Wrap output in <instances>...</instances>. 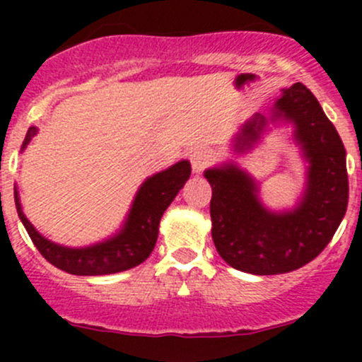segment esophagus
Segmentation results:
<instances>
[{
	"label": "esophagus",
	"instance_id": "esophagus-1",
	"mask_svg": "<svg viewBox=\"0 0 362 362\" xmlns=\"http://www.w3.org/2000/svg\"><path fill=\"white\" fill-rule=\"evenodd\" d=\"M189 159H191L192 171H194V173H202L204 168H206L208 164H210L211 154L206 151V148H198V151L191 152Z\"/></svg>",
	"mask_w": 362,
	"mask_h": 362
}]
</instances>
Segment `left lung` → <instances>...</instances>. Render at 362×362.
I'll use <instances>...</instances> for the list:
<instances>
[{
    "label": "left lung",
    "mask_w": 362,
    "mask_h": 362,
    "mask_svg": "<svg viewBox=\"0 0 362 362\" xmlns=\"http://www.w3.org/2000/svg\"><path fill=\"white\" fill-rule=\"evenodd\" d=\"M275 115L296 124V138L310 160L306 194L294 211L264 210L250 178L231 164L204 173L211 185L215 249L229 266L254 275L294 272L313 261L334 236L349 203L345 147L312 90L296 82L276 101ZM262 122L255 117L247 124L240 151L259 136Z\"/></svg>",
    "instance_id": "1"
}]
</instances>
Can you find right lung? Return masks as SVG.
Wrapping results in <instances>:
<instances>
[{
    "label": "right lung",
    "instance_id": "1",
    "mask_svg": "<svg viewBox=\"0 0 362 362\" xmlns=\"http://www.w3.org/2000/svg\"><path fill=\"white\" fill-rule=\"evenodd\" d=\"M35 134V127H29L23 148ZM189 177H191V164L189 160H180L166 171H160L148 178L134 198L133 208L122 231L115 238L87 249H66L43 238L21 210L17 192L16 206L29 238L50 264L71 275H108V273L134 268L151 255L158 242L160 217L178 191L184 187Z\"/></svg>",
    "mask_w": 362,
    "mask_h": 362
}]
</instances>
